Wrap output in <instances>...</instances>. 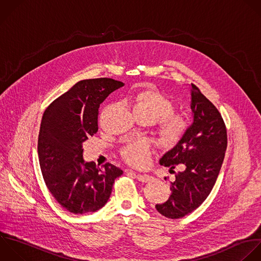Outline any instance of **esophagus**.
Instances as JSON below:
<instances>
[{"label":"esophagus","instance_id":"1","mask_svg":"<svg viewBox=\"0 0 261 261\" xmlns=\"http://www.w3.org/2000/svg\"><path fill=\"white\" fill-rule=\"evenodd\" d=\"M135 173H136L137 178H138L140 181L147 182V181H149V180L152 179V176L149 175V174H142V173H138V172H135Z\"/></svg>","mask_w":261,"mask_h":261}]
</instances>
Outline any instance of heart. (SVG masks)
Segmentation results:
<instances>
[{"label":"heart","mask_w":261,"mask_h":261,"mask_svg":"<svg viewBox=\"0 0 261 261\" xmlns=\"http://www.w3.org/2000/svg\"><path fill=\"white\" fill-rule=\"evenodd\" d=\"M136 116L156 120L157 133L161 142L167 146L176 144L190 125V117L184 111L173 110L172 101L153 87L140 90L128 97ZM152 146L146 139L128 143L121 151L126 162L133 166H145L151 156Z\"/></svg>","instance_id":"1"}]
</instances>
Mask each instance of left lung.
Here are the masks:
<instances>
[{"mask_svg": "<svg viewBox=\"0 0 261 261\" xmlns=\"http://www.w3.org/2000/svg\"><path fill=\"white\" fill-rule=\"evenodd\" d=\"M192 125L179 142L166 152L159 163L182 171L175 173L171 195L157 211L165 217L176 219L198 208L210 194L221 168L226 146V127L217 108L192 84ZM173 171V170H172Z\"/></svg>", "mask_w": 261, "mask_h": 261, "instance_id": "1", "label": "left lung"}]
</instances>
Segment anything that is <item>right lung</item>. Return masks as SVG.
Segmentation results:
<instances>
[{
	"instance_id": "obj_1",
	"label": "right lung",
	"mask_w": 261,
	"mask_h": 261,
	"mask_svg": "<svg viewBox=\"0 0 261 261\" xmlns=\"http://www.w3.org/2000/svg\"><path fill=\"white\" fill-rule=\"evenodd\" d=\"M123 85L106 77L81 81L44 112L38 141L42 174L55 200L71 213L102 208L123 173L111 163L100 168L83 158V143L98 132L100 104Z\"/></svg>"
}]
</instances>
